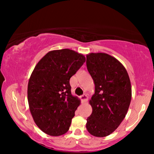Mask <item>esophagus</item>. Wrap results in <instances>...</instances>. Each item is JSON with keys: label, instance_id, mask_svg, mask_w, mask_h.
<instances>
[{"label": "esophagus", "instance_id": "34e87169", "mask_svg": "<svg viewBox=\"0 0 154 154\" xmlns=\"http://www.w3.org/2000/svg\"><path fill=\"white\" fill-rule=\"evenodd\" d=\"M80 98H81V99H82V101L83 103L87 102L88 98V96H87L86 94H83V95H82V96H81Z\"/></svg>", "mask_w": 154, "mask_h": 154}]
</instances>
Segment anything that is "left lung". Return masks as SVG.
<instances>
[{
  "mask_svg": "<svg viewBox=\"0 0 154 154\" xmlns=\"http://www.w3.org/2000/svg\"><path fill=\"white\" fill-rule=\"evenodd\" d=\"M86 65L95 85L86 128L93 136L106 137L126 117L132 98L130 80L123 64L107 54H88Z\"/></svg>",
  "mask_w": 154,
  "mask_h": 154,
  "instance_id": "obj_1",
  "label": "left lung"
}]
</instances>
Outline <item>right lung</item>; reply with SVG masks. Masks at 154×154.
Listing matches in <instances>:
<instances>
[{
  "mask_svg": "<svg viewBox=\"0 0 154 154\" xmlns=\"http://www.w3.org/2000/svg\"><path fill=\"white\" fill-rule=\"evenodd\" d=\"M85 61L69 49L49 51L34 69L28 84V101L32 118L50 136L66 133L80 100L71 94L69 81Z\"/></svg>",
  "mask_w": 154,
  "mask_h": 154,
  "instance_id": "add662e5",
  "label": "right lung"
}]
</instances>
